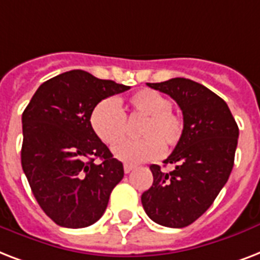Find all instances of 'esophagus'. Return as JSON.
<instances>
[{
    "label": "esophagus",
    "mask_w": 260,
    "mask_h": 260,
    "mask_svg": "<svg viewBox=\"0 0 260 260\" xmlns=\"http://www.w3.org/2000/svg\"><path fill=\"white\" fill-rule=\"evenodd\" d=\"M123 170H124V174H130V172L134 170V166H130V164H124Z\"/></svg>",
    "instance_id": "obj_1"
}]
</instances>
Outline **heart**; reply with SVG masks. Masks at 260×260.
<instances>
[{"label":"heart","instance_id":"heart-1","mask_svg":"<svg viewBox=\"0 0 260 260\" xmlns=\"http://www.w3.org/2000/svg\"><path fill=\"white\" fill-rule=\"evenodd\" d=\"M171 106L170 99L153 89L138 90L120 107L106 99L93 108L90 126L102 142L115 145L127 134L126 120L142 118L137 127L140 140L124 141L116 145L112 154L127 164L149 161L157 157L161 148L175 146L183 136V118L172 111Z\"/></svg>","mask_w":260,"mask_h":260}]
</instances>
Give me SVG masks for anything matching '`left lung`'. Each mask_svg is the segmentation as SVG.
<instances>
[{
    "instance_id": "left-lung-1",
    "label": "left lung",
    "mask_w": 260,
    "mask_h": 260,
    "mask_svg": "<svg viewBox=\"0 0 260 260\" xmlns=\"http://www.w3.org/2000/svg\"><path fill=\"white\" fill-rule=\"evenodd\" d=\"M146 85L170 94L183 112V136L164 164L150 166L153 184L141 197L150 220L184 228L198 220L228 182L235 162L239 127L228 104L202 84L171 78Z\"/></svg>"
}]
</instances>
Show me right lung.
<instances>
[{
  "instance_id": "obj_1",
  "label": "right lung",
  "mask_w": 260,
  "mask_h": 260,
  "mask_svg": "<svg viewBox=\"0 0 260 260\" xmlns=\"http://www.w3.org/2000/svg\"><path fill=\"white\" fill-rule=\"evenodd\" d=\"M127 89L70 70L43 82L24 110L21 167L42 210L59 226L94 224L123 178V164L94 134L90 114L102 100Z\"/></svg>"
}]
</instances>
